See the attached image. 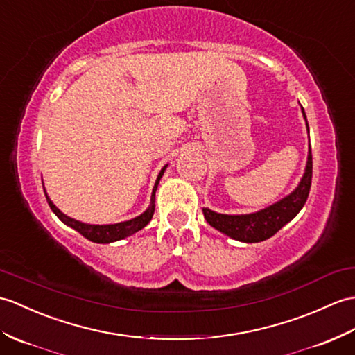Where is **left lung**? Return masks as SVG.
<instances>
[{
  "label": "left lung",
  "mask_w": 355,
  "mask_h": 355,
  "mask_svg": "<svg viewBox=\"0 0 355 355\" xmlns=\"http://www.w3.org/2000/svg\"><path fill=\"white\" fill-rule=\"evenodd\" d=\"M301 110L304 119L307 122L306 112H304L302 107ZM311 174V148H309L306 172H304L298 187L291 195L284 196L283 200H279L278 202L272 204L260 211L250 213V215H222V213H216L205 207L202 209L204 218L213 228H216L218 232L234 239V241H241L245 243L266 241V239L274 236L278 230H282L287 222H291L304 207L310 193Z\"/></svg>",
  "instance_id": "8db88e82"
}]
</instances>
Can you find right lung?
Masks as SVG:
<instances>
[{
    "mask_svg": "<svg viewBox=\"0 0 355 355\" xmlns=\"http://www.w3.org/2000/svg\"><path fill=\"white\" fill-rule=\"evenodd\" d=\"M168 164H164V166L162 168L160 174L157 177V180H155V184H154V189H153V195H151V202H150V207H148L142 215L140 216H136L135 219H130V220H123V222H118V224H109V225H92V224H85V222H80V220H76L72 219L69 216H66L64 213H62L59 209L55 207V205L53 204V201L49 200V196L46 195V191H45V196H46V201H48V205L51 207V210L55 213V216L59 218L63 224H66L68 227L77 230V232L85 236L86 239H89V241H92L95 243H110V242H116V241H121V239H125L131 234L137 233L139 230H142L144 227H146L148 222L151 220L153 215H154V209H155V191H157V186H159V181L163 175V172L166 171Z\"/></svg>",
    "mask_w": 355,
    "mask_h": 355,
    "instance_id": "obj_1",
    "label": "right lung"
}]
</instances>
